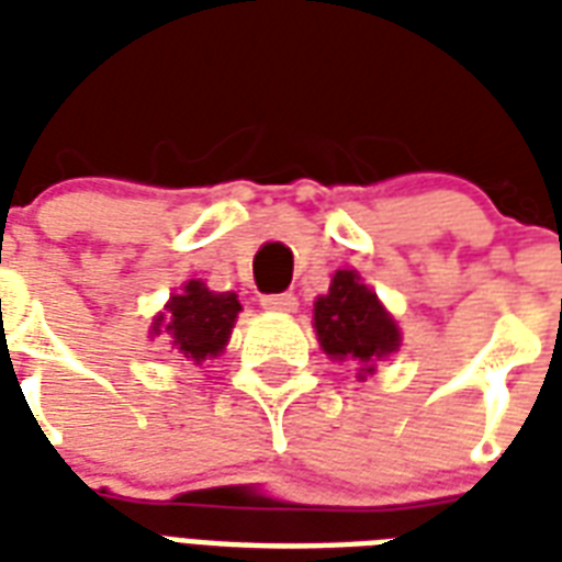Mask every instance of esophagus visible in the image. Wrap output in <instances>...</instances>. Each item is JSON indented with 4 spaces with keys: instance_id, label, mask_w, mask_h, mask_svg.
Returning a JSON list of instances; mask_svg holds the SVG:
<instances>
[{
    "instance_id": "34e87169",
    "label": "esophagus",
    "mask_w": 562,
    "mask_h": 562,
    "mask_svg": "<svg viewBox=\"0 0 562 562\" xmlns=\"http://www.w3.org/2000/svg\"><path fill=\"white\" fill-rule=\"evenodd\" d=\"M261 306L270 310V313H294V310H297V297H294L292 292L265 294V297H261Z\"/></svg>"
}]
</instances>
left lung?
I'll return each mask as SVG.
<instances>
[{
	"label": "left lung",
	"mask_w": 562,
	"mask_h": 562,
	"mask_svg": "<svg viewBox=\"0 0 562 562\" xmlns=\"http://www.w3.org/2000/svg\"><path fill=\"white\" fill-rule=\"evenodd\" d=\"M313 328L334 361H358L361 376L376 370V361L401 349V328L376 292L358 277V270H337L328 294L313 304Z\"/></svg>",
	"instance_id": "obj_1"
}]
</instances>
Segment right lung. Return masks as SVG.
<instances>
[{
    "mask_svg": "<svg viewBox=\"0 0 562 562\" xmlns=\"http://www.w3.org/2000/svg\"><path fill=\"white\" fill-rule=\"evenodd\" d=\"M240 313V301L234 292H210L201 280H189L171 301L165 313L153 318L149 334H168L171 346L189 361H207L228 346L234 322Z\"/></svg>",
    "mask_w": 562,
    "mask_h": 562,
    "instance_id": "add662e5",
    "label": "right lung"
}]
</instances>
